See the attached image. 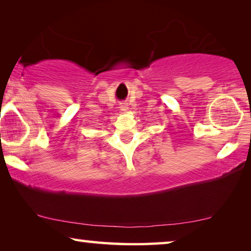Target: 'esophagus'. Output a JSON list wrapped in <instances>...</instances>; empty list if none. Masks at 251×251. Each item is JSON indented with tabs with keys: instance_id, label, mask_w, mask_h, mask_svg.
<instances>
[{
	"instance_id": "esophagus-1",
	"label": "esophagus",
	"mask_w": 251,
	"mask_h": 251,
	"mask_svg": "<svg viewBox=\"0 0 251 251\" xmlns=\"http://www.w3.org/2000/svg\"><path fill=\"white\" fill-rule=\"evenodd\" d=\"M120 109L123 112L128 111V104H126V102H121V104H120Z\"/></svg>"
}]
</instances>
